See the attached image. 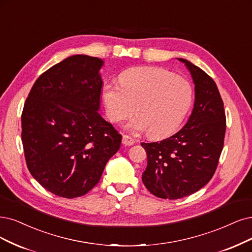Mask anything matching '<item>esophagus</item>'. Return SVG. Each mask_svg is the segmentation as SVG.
<instances>
[{"mask_svg":"<svg viewBox=\"0 0 252 252\" xmlns=\"http://www.w3.org/2000/svg\"><path fill=\"white\" fill-rule=\"evenodd\" d=\"M135 143V140L133 138H131L129 136H127V135H124L123 136V144L124 145H127V146H129V145H133Z\"/></svg>","mask_w":252,"mask_h":252,"instance_id":"1","label":"esophagus"}]
</instances>
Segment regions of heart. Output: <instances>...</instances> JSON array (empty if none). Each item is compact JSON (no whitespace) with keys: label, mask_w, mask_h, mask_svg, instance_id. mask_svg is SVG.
<instances>
[{"label":"heart","mask_w":252,"mask_h":252,"mask_svg":"<svg viewBox=\"0 0 252 252\" xmlns=\"http://www.w3.org/2000/svg\"><path fill=\"white\" fill-rule=\"evenodd\" d=\"M119 85L106 84L102 100L112 123L135 113L126 126L133 133L148 132L153 138L173 133L192 105L193 90L187 80L158 67L129 68L120 73Z\"/></svg>","instance_id":"b5f03b06"}]
</instances>
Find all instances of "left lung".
Wrapping results in <instances>:
<instances>
[{
	"label": "left lung",
	"instance_id": "obj_1",
	"mask_svg": "<svg viewBox=\"0 0 252 252\" xmlns=\"http://www.w3.org/2000/svg\"><path fill=\"white\" fill-rule=\"evenodd\" d=\"M190 71L195 100L180 131L160 142L141 143L147 155L142 182L155 196L179 199L206 186L217 168L224 143L225 112L216 83L190 61L178 58Z\"/></svg>",
	"mask_w": 252,
	"mask_h": 252
}]
</instances>
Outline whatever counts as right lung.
<instances>
[{"label": "right lung", "instance_id": "add662e5", "mask_svg": "<svg viewBox=\"0 0 252 252\" xmlns=\"http://www.w3.org/2000/svg\"><path fill=\"white\" fill-rule=\"evenodd\" d=\"M104 60L73 55L36 80L22 114L28 169L65 198L89 192L119 150L121 135L100 116Z\"/></svg>", "mask_w": 252, "mask_h": 252}]
</instances>
